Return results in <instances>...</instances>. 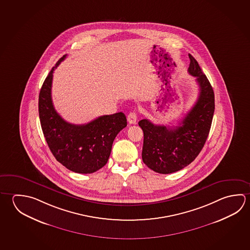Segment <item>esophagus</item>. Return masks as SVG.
Returning <instances> with one entry per match:
<instances>
[{"mask_svg": "<svg viewBox=\"0 0 250 250\" xmlns=\"http://www.w3.org/2000/svg\"><path fill=\"white\" fill-rule=\"evenodd\" d=\"M127 120H128V122L129 124H136L137 122V114H136V112L134 111H132V112H130L128 116H127Z\"/></svg>", "mask_w": 250, "mask_h": 250, "instance_id": "esophagus-1", "label": "esophagus"}]
</instances>
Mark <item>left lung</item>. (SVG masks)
<instances>
[{"label":"left lung","instance_id":"left-lung-1","mask_svg":"<svg viewBox=\"0 0 250 250\" xmlns=\"http://www.w3.org/2000/svg\"><path fill=\"white\" fill-rule=\"evenodd\" d=\"M188 74L196 77L199 95L191 110L178 126L154 125L148 119L139 122L144 133L142 160L149 168L160 174L181 170L200 153L210 131L214 113V92L192 55Z\"/></svg>","mask_w":250,"mask_h":250}]
</instances>
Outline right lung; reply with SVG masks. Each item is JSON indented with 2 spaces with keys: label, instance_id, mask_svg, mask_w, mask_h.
I'll list each match as a JSON object with an SVG mask.
<instances>
[{
  "label": "right lung",
  "instance_id": "obj_1",
  "mask_svg": "<svg viewBox=\"0 0 250 250\" xmlns=\"http://www.w3.org/2000/svg\"><path fill=\"white\" fill-rule=\"evenodd\" d=\"M66 55L50 71L40 89V124L49 148L58 162L67 169L90 174L104 166L110 157L116 136L127 125L123 112L104 115L85 125H74L62 119L52 100L53 71Z\"/></svg>",
  "mask_w": 250,
  "mask_h": 250
}]
</instances>
